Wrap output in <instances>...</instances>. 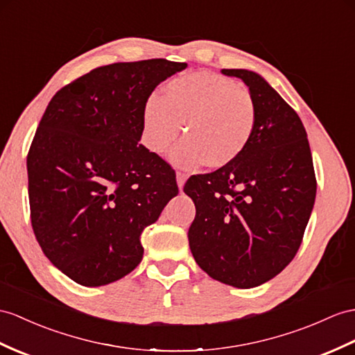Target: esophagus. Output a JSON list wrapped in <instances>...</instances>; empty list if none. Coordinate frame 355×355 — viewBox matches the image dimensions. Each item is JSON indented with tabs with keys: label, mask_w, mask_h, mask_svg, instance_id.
Wrapping results in <instances>:
<instances>
[{
	"label": "esophagus",
	"mask_w": 355,
	"mask_h": 355,
	"mask_svg": "<svg viewBox=\"0 0 355 355\" xmlns=\"http://www.w3.org/2000/svg\"><path fill=\"white\" fill-rule=\"evenodd\" d=\"M176 180H178V187L179 189H182L184 185H185V180H187V175L182 171H178L176 173Z\"/></svg>",
	"instance_id": "34e87169"
}]
</instances>
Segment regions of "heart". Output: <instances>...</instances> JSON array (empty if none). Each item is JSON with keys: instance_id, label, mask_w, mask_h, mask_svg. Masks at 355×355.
<instances>
[{"instance_id": "heart-1", "label": "heart", "mask_w": 355, "mask_h": 355, "mask_svg": "<svg viewBox=\"0 0 355 355\" xmlns=\"http://www.w3.org/2000/svg\"><path fill=\"white\" fill-rule=\"evenodd\" d=\"M187 137L171 152V161L193 168L206 162L226 167L245 152L257 125L254 98L226 76L193 72L173 78L161 99L150 96L141 114V140L155 155H164L180 131Z\"/></svg>"}]
</instances>
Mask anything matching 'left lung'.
<instances>
[{"instance_id": "1", "label": "left lung", "mask_w": 355, "mask_h": 355, "mask_svg": "<svg viewBox=\"0 0 355 355\" xmlns=\"http://www.w3.org/2000/svg\"><path fill=\"white\" fill-rule=\"evenodd\" d=\"M221 72L247 84L257 125L236 161L188 179L184 191L196 205L188 241L207 275L248 289L275 277L295 257L313 209L316 178L295 110L261 75Z\"/></svg>"}]
</instances>
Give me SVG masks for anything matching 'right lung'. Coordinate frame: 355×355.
I'll use <instances>...</instances> for the list:
<instances>
[{
    "label": "right lung",
    "instance_id": "obj_1",
    "mask_svg": "<svg viewBox=\"0 0 355 355\" xmlns=\"http://www.w3.org/2000/svg\"><path fill=\"white\" fill-rule=\"evenodd\" d=\"M187 63L96 67L60 89L27 157L31 226L51 263L103 286L141 262V233L179 189L173 168L138 144L146 101Z\"/></svg>",
    "mask_w": 355,
    "mask_h": 355
}]
</instances>
